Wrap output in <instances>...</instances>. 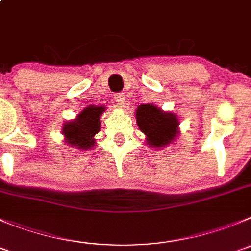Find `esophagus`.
<instances>
[{"label": "esophagus", "mask_w": 251, "mask_h": 251, "mask_svg": "<svg viewBox=\"0 0 251 251\" xmlns=\"http://www.w3.org/2000/svg\"><path fill=\"white\" fill-rule=\"evenodd\" d=\"M114 100H116L117 103L121 104V106H123L124 101H126V96H124L123 92H118V94L114 95Z\"/></svg>", "instance_id": "esophagus-1"}]
</instances>
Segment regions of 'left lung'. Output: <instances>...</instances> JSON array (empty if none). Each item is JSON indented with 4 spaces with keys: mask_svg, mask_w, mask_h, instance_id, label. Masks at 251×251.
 Segmentation results:
<instances>
[{
    "mask_svg": "<svg viewBox=\"0 0 251 251\" xmlns=\"http://www.w3.org/2000/svg\"><path fill=\"white\" fill-rule=\"evenodd\" d=\"M135 113L138 127L147 135L148 144L151 147H164L177 134L178 122L175 114L163 112L152 104H142Z\"/></svg>",
    "mask_w": 251,
    "mask_h": 251,
    "instance_id": "8db88e82",
    "label": "left lung"
}]
</instances>
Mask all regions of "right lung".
<instances>
[{"instance_id": "obj_1", "label": "right lung", "mask_w": 251, "mask_h": 251, "mask_svg": "<svg viewBox=\"0 0 251 251\" xmlns=\"http://www.w3.org/2000/svg\"><path fill=\"white\" fill-rule=\"evenodd\" d=\"M103 111L104 107L90 106L83 109L75 121L66 123L63 129L66 142L76 145L78 149H90L95 144L94 135L99 133L101 127L100 116Z\"/></svg>"}]
</instances>
